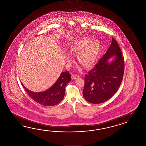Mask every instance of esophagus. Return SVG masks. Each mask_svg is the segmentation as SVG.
<instances>
[{"label": "esophagus", "mask_w": 146, "mask_h": 146, "mask_svg": "<svg viewBox=\"0 0 146 146\" xmlns=\"http://www.w3.org/2000/svg\"><path fill=\"white\" fill-rule=\"evenodd\" d=\"M79 77V76L78 74H74L72 76V79H76Z\"/></svg>", "instance_id": "1"}]
</instances>
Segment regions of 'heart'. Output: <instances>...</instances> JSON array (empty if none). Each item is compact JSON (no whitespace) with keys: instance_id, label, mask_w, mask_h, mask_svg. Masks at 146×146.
I'll list each match as a JSON object with an SVG mask.
<instances>
[{"instance_id":"heart-1","label":"heart","mask_w":146,"mask_h":146,"mask_svg":"<svg viewBox=\"0 0 146 146\" xmlns=\"http://www.w3.org/2000/svg\"><path fill=\"white\" fill-rule=\"evenodd\" d=\"M91 40L88 37L81 38L72 45L70 50L72 54H78L79 62L86 68L91 67L96 63L101 49L99 42ZM67 60L71 61L70 57H67Z\"/></svg>"}]
</instances>
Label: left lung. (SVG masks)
I'll return each mask as SVG.
<instances>
[{
	"label": "left lung",
	"instance_id": "8db88e82",
	"mask_svg": "<svg viewBox=\"0 0 146 146\" xmlns=\"http://www.w3.org/2000/svg\"><path fill=\"white\" fill-rule=\"evenodd\" d=\"M112 43L106 53L95 67L85 75L83 96L93 104L104 102L111 98L119 88L123 80L124 59L117 42L112 38ZM115 56L112 62L108 59Z\"/></svg>",
	"mask_w": 146,
	"mask_h": 146
}]
</instances>
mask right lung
I'll return each mask as SVG.
<instances>
[{
	"label": "right lung",
	"mask_w": 146,
	"mask_h": 146,
	"mask_svg": "<svg viewBox=\"0 0 146 146\" xmlns=\"http://www.w3.org/2000/svg\"><path fill=\"white\" fill-rule=\"evenodd\" d=\"M71 81V76L68 72L61 73L56 82L48 90L40 92H34L28 90L21 83L28 95L36 102L42 106H54L60 102L65 93L67 84Z\"/></svg>",
	"instance_id": "1"
}]
</instances>
